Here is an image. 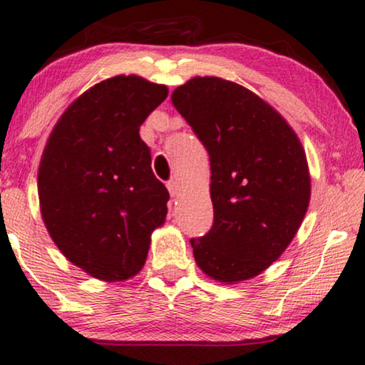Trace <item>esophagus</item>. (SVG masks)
<instances>
[{
  "label": "esophagus",
  "instance_id": "obj_1",
  "mask_svg": "<svg viewBox=\"0 0 365 365\" xmlns=\"http://www.w3.org/2000/svg\"><path fill=\"white\" fill-rule=\"evenodd\" d=\"M168 189H170L171 195H178L181 192V182H179L178 179H173V181L168 182Z\"/></svg>",
  "mask_w": 365,
  "mask_h": 365
}]
</instances>
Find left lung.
Masks as SVG:
<instances>
[{"instance_id": "left-lung-1", "label": "left lung", "mask_w": 365, "mask_h": 365, "mask_svg": "<svg viewBox=\"0 0 365 365\" xmlns=\"http://www.w3.org/2000/svg\"><path fill=\"white\" fill-rule=\"evenodd\" d=\"M171 102L209 153L214 225L191 239L197 267L234 284L265 272L297 235L311 199L304 148L270 103L220 77H194Z\"/></svg>"}]
</instances>
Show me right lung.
I'll list each match as a JSON object with an SVG mask.
<instances>
[{
    "label": "right lung",
    "instance_id": "obj_1",
    "mask_svg": "<svg viewBox=\"0 0 365 365\" xmlns=\"http://www.w3.org/2000/svg\"><path fill=\"white\" fill-rule=\"evenodd\" d=\"M168 87L140 76L95 83L66 108L42 151L38 192L44 225L68 262L102 282L143 268L170 192L151 170L140 126Z\"/></svg>",
    "mask_w": 365,
    "mask_h": 365
}]
</instances>
